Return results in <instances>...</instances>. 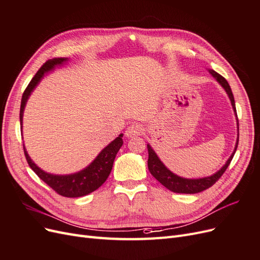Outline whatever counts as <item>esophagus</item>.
<instances>
[{"label":"esophagus","instance_id":"1","mask_svg":"<svg viewBox=\"0 0 260 260\" xmlns=\"http://www.w3.org/2000/svg\"><path fill=\"white\" fill-rule=\"evenodd\" d=\"M142 132H143L142 125L138 124V123H133L127 128V130H125V132H124V135L127 138H135V137L140 136Z\"/></svg>","mask_w":260,"mask_h":260}]
</instances>
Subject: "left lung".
<instances>
[{
  "label": "left lung",
  "instance_id": "1",
  "mask_svg": "<svg viewBox=\"0 0 260 260\" xmlns=\"http://www.w3.org/2000/svg\"><path fill=\"white\" fill-rule=\"evenodd\" d=\"M209 74L215 78L217 82L222 86L224 91L226 92L228 96H229L231 101V105L233 107V111L235 114V117H237V122H238V131H239V120H238V115H237V109H235V103H234V98H233V93L231 91V88L228 81L224 79V78L216 73L215 70L209 69ZM239 136V135H238ZM239 144V137L237 139V143H235L234 151L229 157V159L226 160V162L221 167V169H219L216 174L211 175L209 177L205 178H200V179H186L179 177L175 175L174 172H171L166 166H165L164 162L159 159V157L157 156L152 146L147 144V151H148V160H147V167L149 172H151L152 176L160 182L165 187H167L168 190L175 193H184V194H195V193H200L203 192L204 190H207L208 187L211 185H214L219 178L223 175V172L226 170L228 166H229L233 156L235 154V151L238 148Z\"/></svg>",
  "mask_w": 260,
  "mask_h": 260
}]
</instances>
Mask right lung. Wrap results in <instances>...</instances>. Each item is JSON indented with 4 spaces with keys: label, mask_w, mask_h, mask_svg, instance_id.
Masks as SVG:
<instances>
[{
    "label": "right lung",
    "mask_w": 260,
    "mask_h": 260,
    "mask_svg": "<svg viewBox=\"0 0 260 260\" xmlns=\"http://www.w3.org/2000/svg\"><path fill=\"white\" fill-rule=\"evenodd\" d=\"M68 60L69 59L66 57L53 58L48 60L38 70V73L35 75L32 79H31L21 98L19 114L21 129L23 111H25L27 101L31 95V93H32V91L36 89V86L39 84V82L41 81V79L46 74L50 73L51 70H54L58 66H62L66 64ZM122 135H119V137H117L105 148L102 149L101 153L96 156V158L94 159L88 167L70 175H53L49 174V172H45L40 167H38L34 162V160L30 158V156L26 151L25 145H23V152H25L26 159L30 168L36 172L39 178L44 181L49 186H51L55 192H57L61 196H65V198H80V196L88 195L98 190V188L105 182L112 171L115 157L118 151H119L120 147L122 146Z\"/></svg>",
    "instance_id": "right-lung-1"
}]
</instances>
